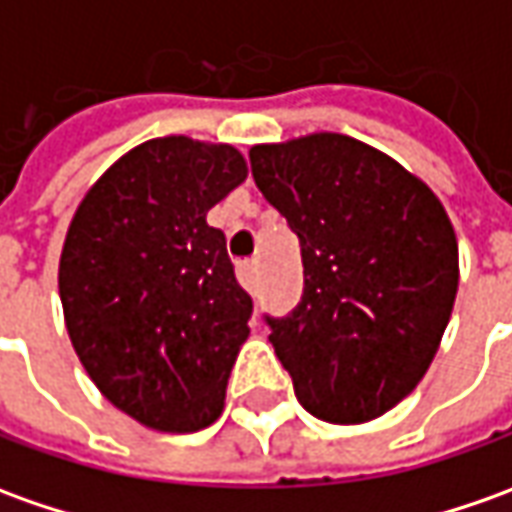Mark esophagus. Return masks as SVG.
<instances>
[{
    "label": "esophagus",
    "instance_id": "obj_1",
    "mask_svg": "<svg viewBox=\"0 0 512 512\" xmlns=\"http://www.w3.org/2000/svg\"><path fill=\"white\" fill-rule=\"evenodd\" d=\"M238 280H241V285L246 288V291H252V294H255L257 291V260H246V263H241V266H238Z\"/></svg>",
    "mask_w": 512,
    "mask_h": 512
}]
</instances>
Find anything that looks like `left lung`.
<instances>
[{
	"instance_id": "8db88e82",
	"label": "left lung",
	"mask_w": 512,
	"mask_h": 512,
	"mask_svg": "<svg viewBox=\"0 0 512 512\" xmlns=\"http://www.w3.org/2000/svg\"><path fill=\"white\" fill-rule=\"evenodd\" d=\"M249 162L300 238V302L263 316L297 401L328 423L384 415L426 375L451 319L460 266L443 204L342 134L255 145Z\"/></svg>"
}]
</instances>
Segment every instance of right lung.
<instances>
[{
  "label": "right lung",
  "instance_id": "obj_1",
  "mask_svg": "<svg viewBox=\"0 0 512 512\" xmlns=\"http://www.w3.org/2000/svg\"><path fill=\"white\" fill-rule=\"evenodd\" d=\"M243 179L232 145L151 139L97 179L69 224L58 291L72 347L148 429H204L224 409L252 297L207 212Z\"/></svg>",
  "mask_w": 512,
  "mask_h": 512
}]
</instances>
